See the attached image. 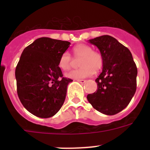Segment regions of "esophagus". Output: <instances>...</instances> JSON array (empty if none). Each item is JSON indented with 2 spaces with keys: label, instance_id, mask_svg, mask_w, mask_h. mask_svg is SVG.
Here are the masks:
<instances>
[{
  "label": "esophagus",
  "instance_id": "34e87169",
  "mask_svg": "<svg viewBox=\"0 0 150 150\" xmlns=\"http://www.w3.org/2000/svg\"><path fill=\"white\" fill-rule=\"evenodd\" d=\"M76 80L79 82V83H82V84H83V83H85L86 82V80H85V79H76Z\"/></svg>",
  "mask_w": 150,
  "mask_h": 150
}]
</instances>
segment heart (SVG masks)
Instances as JSON below:
<instances>
[{"instance_id":"heart-1","label":"heart","mask_w":150,"mask_h":150,"mask_svg":"<svg viewBox=\"0 0 150 150\" xmlns=\"http://www.w3.org/2000/svg\"><path fill=\"white\" fill-rule=\"evenodd\" d=\"M74 57L80 59L79 69L73 70L65 74L68 78L75 79H83L91 76L95 71H98L103 67L104 58L100 52L94 51L91 46L86 44H79L73 50ZM73 59L70 53L65 52L62 54L59 62V66L63 71H67L71 68Z\"/></svg>"}]
</instances>
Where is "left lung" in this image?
Here are the masks:
<instances>
[{
	"label": "left lung",
	"instance_id": "8db88e82",
	"mask_svg": "<svg viewBox=\"0 0 150 150\" xmlns=\"http://www.w3.org/2000/svg\"><path fill=\"white\" fill-rule=\"evenodd\" d=\"M88 42L100 50L104 64L95 79L98 88L87 99L101 113L115 115L128 105L136 91L137 66L130 50L111 36H100Z\"/></svg>",
	"mask_w": 150,
	"mask_h": 150
}]
</instances>
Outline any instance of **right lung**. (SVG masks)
Segmentation results:
<instances>
[{
    "label": "right lung",
    "instance_id": "obj_1",
    "mask_svg": "<svg viewBox=\"0 0 150 150\" xmlns=\"http://www.w3.org/2000/svg\"><path fill=\"white\" fill-rule=\"evenodd\" d=\"M71 43L50 38L34 40L22 52L16 68L17 94L34 116L50 118L59 112L71 79L63 77L59 62Z\"/></svg>",
    "mask_w": 150,
    "mask_h": 150
}]
</instances>
